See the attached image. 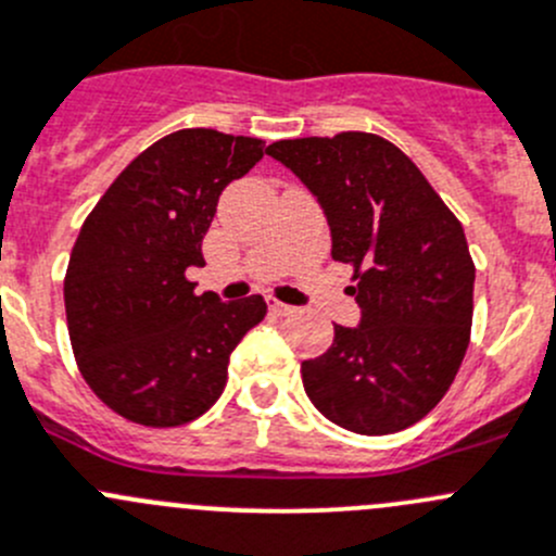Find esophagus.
<instances>
[{
	"instance_id": "obj_1",
	"label": "esophagus",
	"mask_w": 556,
	"mask_h": 556,
	"mask_svg": "<svg viewBox=\"0 0 556 556\" xmlns=\"http://www.w3.org/2000/svg\"><path fill=\"white\" fill-rule=\"evenodd\" d=\"M266 304H268V309H271L274 315H279V317H285V315H293V312H295V306H290V304H282V301H279V299H274V295H268V299H266Z\"/></svg>"
}]
</instances>
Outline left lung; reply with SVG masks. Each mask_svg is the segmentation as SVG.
<instances>
[{
    "label": "left lung",
    "mask_w": 556,
    "mask_h": 556,
    "mask_svg": "<svg viewBox=\"0 0 556 556\" xmlns=\"http://www.w3.org/2000/svg\"><path fill=\"white\" fill-rule=\"evenodd\" d=\"M331 225L333 261L353 266L361 326L301 364L306 396L355 434H391L438 407L470 344L476 263L465 228L427 176L371 132L295 138L266 149Z\"/></svg>",
    "instance_id": "1"
}]
</instances>
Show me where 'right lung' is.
<instances>
[{
    "label": "right lung",
    "mask_w": 556,
    "mask_h": 556,
    "mask_svg": "<svg viewBox=\"0 0 556 556\" xmlns=\"http://www.w3.org/2000/svg\"><path fill=\"white\" fill-rule=\"evenodd\" d=\"M263 143L206 127L165 135L116 176L75 239L64 274L75 364L127 421H195L223 393L236 344L266 317L263 295L219 301L187 279L203 266L219 195Z\"/></svg>",
    "instance_id": "obj_1"
}]
</instances>
